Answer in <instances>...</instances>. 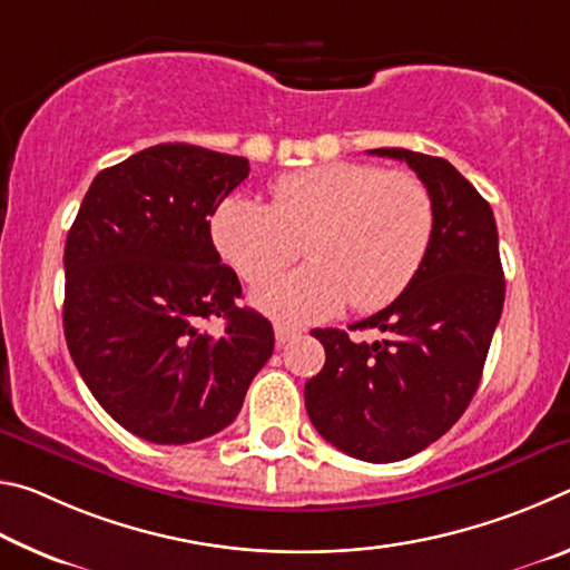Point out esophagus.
<instances>
[{
  "label": "esophagus",
  "mask_w": 570,
  "mask_h": 570,
  "mask_svg": "<svg viewBox=\"0 0 570 570\" xmlns=\"http://www.w3.org/2000/svg\"><path fill=\"white\" fill-rule=\"evenodd\" d=\"M274 334H276V344L284 346L286 342L296 340V336L302 334V330H296V326H288V324H276L274 326Z\"/></svg>",
  "instance_id": "esophagus-1"
}]
</instances>
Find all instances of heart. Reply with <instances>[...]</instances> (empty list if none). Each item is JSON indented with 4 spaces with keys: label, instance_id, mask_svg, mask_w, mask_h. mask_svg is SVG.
<instances>
[{
    "label": "heart",
    "instance_id": "obj_1",
    "mask_svg": "<svg viewBox=\"0 0 570 570\" xmlns=\"http://www.w3.org/2000/svg\"><path fill=\"white\" fill-rule=\"evenodd\" d=\"M435 204L404 170L334 160L286 173L272 204L228 196L210 220L218 254L246 282H264L302 250L306 266L258 286L256 306L284 322H320L350 302L374 312L397 298L428 256Z\"/></svg>",
    "mask_w": 570,
    "mask_h": 570
}]
</instances>
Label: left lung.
<instances>
[{
    "instance_id": "left-lung-1",
    "label": "left lung",
    "mask_w": 570,
    "mask_h": 570,
    "mask_svg": "<svg viewBox=\"0 0 570 570\" xmlns=\"http://www.w3.org/2000/svg\"><path fill=\"white\" fill-rule=\"evenodd\" d=\"M417 173L435 204L428 256L404 292L352 330H314L322 372L306 382L308 420L334 448L366 462H397L432 445L475 394L505 302L493 208L445 158L404 148L370 150Z\"/></svg>"
}]
</instances>
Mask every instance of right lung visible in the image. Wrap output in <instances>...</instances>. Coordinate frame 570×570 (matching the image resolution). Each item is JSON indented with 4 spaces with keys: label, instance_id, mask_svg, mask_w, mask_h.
<instances>
[{
    "label": "right lung",
    "instance_id": "right-lung-1",
    "mask_svg": "<svg viewBox=\"0 0 570 570\" xmlns=\"http://www.w3.org/2000/svg\"><path fill=\"white\" fill-rule=\"evenodd\" d=\"M248 160L186 142L95 176L65 244V340L110 417L156 445L216 435L274 352L272 322L238 306L210 216ZM225 320L214 335L205 322Z\"/></svg>",
    "mask_w": 570,
    "mask_h": 570
}]
</instances>
